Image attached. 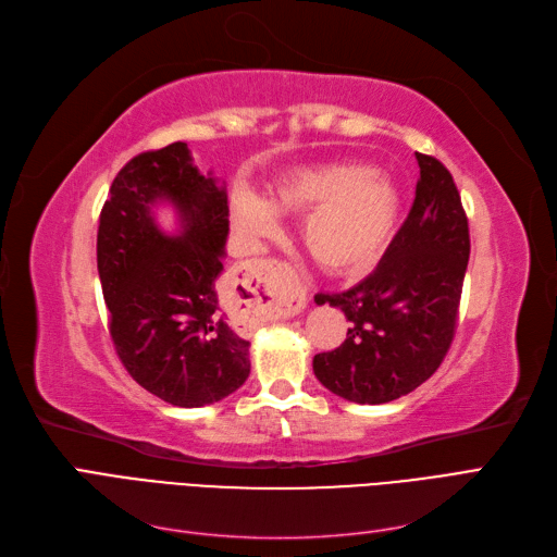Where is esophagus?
Here are the masks:
<instances>
[{
    "instance_id": "34e87169",
    "label": "esophagus",
    "mask_w": 557,
    "mask_h": 557,
    "mask_svg": "<svg viewBox=\"0 0 557 557\" xmlns=\"http://www.w3.org/2000/svg\"><path fill=\"white\" fill-rule=\"evenodd\" d=\"M264 272H274V267H272V264H267V267H264Z\"/></svg>"
}]
</instances>
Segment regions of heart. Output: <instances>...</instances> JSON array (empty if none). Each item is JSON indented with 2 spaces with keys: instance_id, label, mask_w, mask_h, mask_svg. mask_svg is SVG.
Here are the masks:
<instances>
[{
  "instance_id": "1",
  "label": "heart",
  "mask_w": 557,
  "mask_h": 557,
  "mask_svg": "<svg viewBox=\"0 0 557 557\" xmlns=\"http://www.w3.org/2000/svg\"><path fill=\"white\" fill-rule=\"evenodd\" d=\"M307 210L301 244L325 272L348 276L379 258L395 230L399 199L391 183L362 166H301L276 181L269 201L250 193L234 197L232 225L244 239L258 242L278 230L276 211Z\"/></svg>"
}]
</instances>
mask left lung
<instances>
[{"mask_svg":"<svg viewBox=\"0 0 557 557\" xmlns=\"http://www.w3.org/2000/svg\"><path fill=\"white\" fill-rule=\"evenodd\" d=\"M420 178L407 221L379 267L344 293H318L315 305L342 309L346 342L313 358L330 393L385 404L425 383L453 344L469 262V225L446 166L416 153Z\"/></svg>","mask_w":557,"mask_h":557,"instance_id":"left-lung-1","label":"left lung"}]
</instances>
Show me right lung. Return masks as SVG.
<instances>
[{
  "instance_id": "right-lung-1",
  "label": "right lung",
  "mask_w": 557,
  "mask_h": 557,
  "mask_svg": "<svg viewBox=\"0 0 557 557\" xmlns=\"http://www.w3.org/2000/svg\"><path fill=\"white\" fill-rule=\"evenodd\" d=\"M160 200L177 209L178 235L157 227ZM227 234V193L197 170L183 141L132 158L99 215L97 272L111 342L127 374L174 407L221 401L250 374V342L215 288Z\"/></svg>"
}]
</instances>
